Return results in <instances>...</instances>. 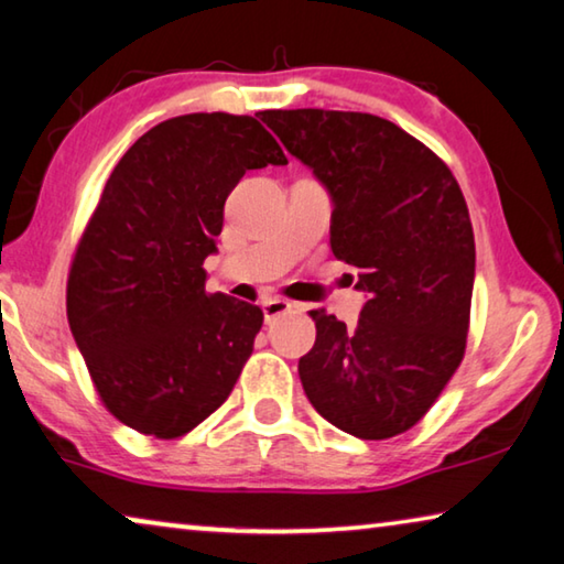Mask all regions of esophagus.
<instances>
[{"mask_svg":"<svg viewBox=\"0 0 564 564\" xmlns=\"http://www.w3.org/2000/svg\"><path fill=\"white\" fill-rule=\"evenodd\" d=\"M293 308H296V304H291V301H285V299H265V301H263L265 324H271L273 318L289 314V311H293Z\"/></svg>","mask_w":564,"mask_h":564,"instance_id":"34e87169","label":"esophagus"}]
</instances>
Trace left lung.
Returning a JSON list of instances; mask_svg holds the SVG:
<instances>
[{
	"label": "left lung",
	"instance_id": "8db88e82",
	"mask_svg": "<svg viewBox=\"0 0 564 564\" xmlns=\"http://www.w3.org/2000/svg\"><path fill=\"white\" fill-rule=\"evenodd\" d=\"M289 154L329 192L332 250L367 293L355 329L324 308L299 377L316 413L365 441L405 433L466 349L476 246L456 176L388 119L355 111H263Z\"/></svg>",
	"mask_w": 564,
	"mask_h": 564
}]
</instances>
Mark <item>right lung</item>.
<instances>
[{
	"instance_id": "1",
	"label": "right lung",
	"mask_w": 564,
	"mask_h": 564,
	"mask_svg": "<svg viewBox=\"0 0 564 564\" xmlns=\"http://www.w3.org/2000/svg\"><path fill=\"white\" fill-rule=\"evenodd\" d=\"M289 164L253 116L162 121L108 176L75 250L67 322L104 405L180 438L228 400L263 311L207 293L223 207L248 170Z\"/></svg>"
}]
</instances>
